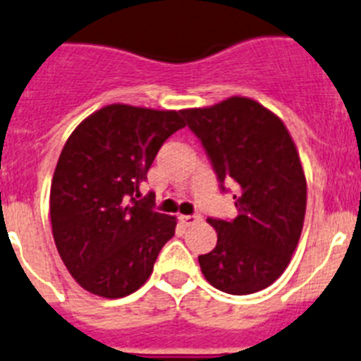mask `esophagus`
Returning a JSON list of instances; mask_svg holds the SVG:
<instances>
[{
	"label": "esophagus",
	"mask_w": 361,
	"mask_h": 361,
	"mask_svg": "<svg viewBox=\"0 0 361 361\" xmlns=\"http://www.w3.org/2000/svg\"><path fill=\"white\" fill-rule=\"evenodd\" d=\"M178 219H180V223L183 226H192V225H196V223H200L201 217L200 216H180Z\"/></svg>",
	"instance_id": "1"
}]
</instances>
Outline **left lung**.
Wrapping results in <instances>:
<instances>
[{
    "mask_svg": "<svg viewBox=\"0 0 361 361\" xmlns=\"http://www.w3.org/2000/svg\"><path fill=\"white\" fill-rule=\"evenodd\" d=\"M219 181H235L237 217L207 219L217 245L200 255L204 279L230 295L274 284L290 264L306 217L307 183L284 122L257 100L230 97L181 109Z\"/></svg>",
    "mask_w": 361,
    "mask_h": 361,
    "instance_id": "1",
    "label": "left lung"
}]
</instances>
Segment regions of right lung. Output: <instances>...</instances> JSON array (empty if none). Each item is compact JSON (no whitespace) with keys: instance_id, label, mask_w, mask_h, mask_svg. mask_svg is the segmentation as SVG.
Listing matches in <instances>:
<instances>
[{"instance_id":"obj_1","label":"right lung","mask_w":361,"mask_h":361,"mask_svg":"<svg viewBox=\"0 0 361 361\" xmlns=\"http://www.w3.org/2000/svg\"><path fill=\"white\" fill-rule=\"evenodd\" d=\"M181 111L109 104L80 122L61 151L50 188L51 233L77 284L104 298L147 282L176 217L154 212L140 185Z\"/></svg>"}]
</instances>
